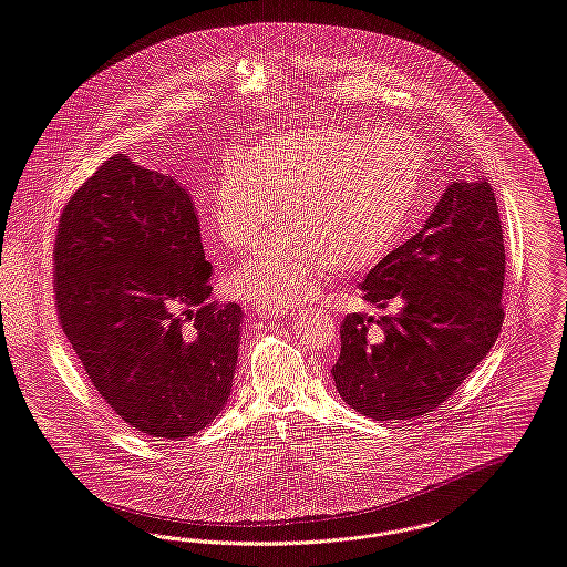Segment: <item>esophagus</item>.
<instances>
[{"mask_svg": "<svg viewBox=\"0 0 567 567\" xmlns=\"http://www.w3.org/2000/svg\"><path fill=\"white\" fill-rule=\"evenodd\" d=\"M255 315L261 317V319H272V317H284L288 315V308L286 306H255Z\"/></svg>", "mask_w": 567, "mask_h": 567, "instance_id": "34e87169", "label": "esophagus"}]
</instances>
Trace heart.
Returning a JSON list of instances; mask_svg holds the SVG:
<instances>
[{"label": "heart", "instance_id": "b5f03b06", "mask_svg": "<svg viewBox=\"0 0 567 567\" xmlns=\"http://www.w3.org/2000/svg\"><path fill=\"white\" fill-rule=\"evenodd\" d=\"M424 178L422 154L382 130L306 127L270 136L228 163L208 199V221L230 250L255 246L233 272L250 301L290 306L332 266L363 270L391 248Z\"/></svg>", "mask_w": 567, "mask_h": 567}]
</instances>
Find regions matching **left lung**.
<instances>
[{
  "mask_svg": "<svg viewBox=\"0 0 567 567\" xmlns=\"http://www.w3.org/2000/svg\"><path fill=\"white\" fill-rule=\"evenodd\" d=\"M504 275L493 187L451 183L424 228L361 284L384 312L343 319L332 368L341 398L374 420L417 417L449 400L502 332Z\"/></svg>",
  "mask_w": 567,
  "mask_h": 567,
  "instance_id": "obj_1",
  "label": "left lung"
}]
</instances>
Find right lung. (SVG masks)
I'll use <instances>...</instances> for the list:
<instances>
[{
	"instance_id": "add662e5",
	"label": "right lung",
	"mask_w": 567,
	"mask_h": 567,
	"mask_svg": "<svg viewBox=\"0 0 567 567\" xmlns=\"http://www.w3.org/2000/svg\"><path fill=\"white\" fill-rule=\"evenodd\" d=\"M52 261L59 323L112 411L163 440L210 424L230 395L241 308L208 301L189 190L114 154L65 202Z\"/></svg>"
}]
</instances>
